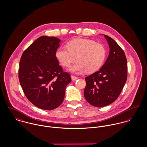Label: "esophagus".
<instances>
[{
	"label": "esophagus",
	"mask_w": 147,
	"mask_h": 147,
	"mask_svg": "<svg viewBox=\"0 0 147 147\" xmlns=\"http://www.w3.org/2000/svg\"><path fill=\"white\" fill-rule=\"evenodd\" d=\"M78 79V78L76 77V76H73V75L71 76V79H72V81H75V80H77Z\"/></svg>",
	"instance_id": "esophagus-1"
}]
</instances>
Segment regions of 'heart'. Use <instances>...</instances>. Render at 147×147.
<instances>
[{
    "label": "heart",
    "mask_w": 147,
    "mask_h": 147,
    "mask_svg": "<svg viewBox=\"0 0 147 147\" xmlns=\"http://www.w3.org/2000/svg\"><path fill=\"white\" fill-rule=\"evenodd\" d=\"M67 49L59 48L56 57L64 67H68L76 59L78 61L69 71L79 74L84 71L91 73L102 65L106 57L104 46L93 40L78 38L67 43Z\"/></svg>",
    "instance_id": "obj_1"
}]
</instances>
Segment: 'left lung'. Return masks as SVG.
I'll use <instances>...</instances> for the list:
<instances>
[{"mask_svg":"<svg viewBox=\"0 0 147 147\" xmlns=\"http://www.w3.org/2000/svg\"><path fill=\"white\" fill-rule=\"evenodd\" d=\"M110 48L109 54L102 67L85 78L84 97L96 107H104L114 102L119 97L127 78L125 54L118 44L104 35Z\"/></svg>","mask_w":147,"mask_h":147,"instance_id":"obj_1","label":"left lung"}]
</instances>
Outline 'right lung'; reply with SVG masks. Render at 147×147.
I'll list each match as a JSON object with an SVG mask.
<instances>
[{
  "label": "right lung",
  "mask_w": 147,
  "mask_h": 147,
  "mask_svg": "<svg viewBox=\"0 0 147 147\" xmlns=\"http://www.w3.org/2000/svg\"><path fill=\"white\" fill-rule=\"evenodd\" d=\"M61 40L41 36L23 53L19 79L27 98L43 110H53L61 105L70 75L63 72L56 57Z\"/></svg>",
  "instance_id": "1"
}]
</instances>
